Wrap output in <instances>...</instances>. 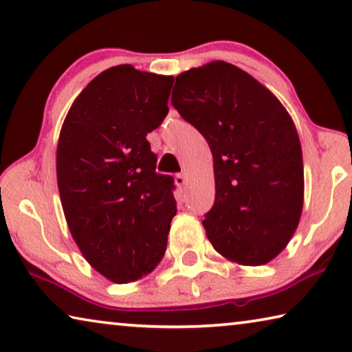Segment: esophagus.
Returning a JSON list of instances; mask_svg holds the SVG:
<instances>
[{
    "label": "esophagus",
    "mask_w": 352,
    "mask_h": 352,
    "mask_svg": "<svg viewBox=\"0 0 352 352\" xmlns=\"http://www.w3.org/2000/svg\"><path fill=\"white\" fill-rule=\"evenodd\" d=\"M185 183H186V175H185V174H177V175H175V185H177L178 188L185 186Z\"/></svg>",
    "instance_id": "esophagus-1"
}]
</instances>
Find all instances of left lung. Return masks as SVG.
Wrapping results in <instances>:
<instances>
[{
    "mask_svg": "<svg viewBox=\"0 0 352 352\" xmlns=\"http://www.w3.org/2000/svg\"><path fill=\"white\" fill-rule=\"evenodd\" d=\"M170 102L213 153L216 196L202 221L210 243L238 265L271 261L302 213V150L292 117L270 89L224 60L178 75Z\"/></svg>",
    "mask_w": 352,
    "mask_h": 352,
    "instance_id": "1",
    "label": "left lung"
}]
</instances>
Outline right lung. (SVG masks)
I'll return each instance as SVG.
<instances>
[{"label":"right lung","mask_w":352,"mask_h":352,"mask_svg":"<svg viewBox=\"0 0 352 352\" xmlns=\"http://www.w3.org/2000/svg\"><path fill=\"white\" fill-rule=\"evenodd\" d=\"M174 76L116 65L89 82L60 128L56 174L67 226L94 270L135 282L163 260L177 213L147 133L169 113Z\"/></svg>","instance_id":"obj_1"}]
</instances>
